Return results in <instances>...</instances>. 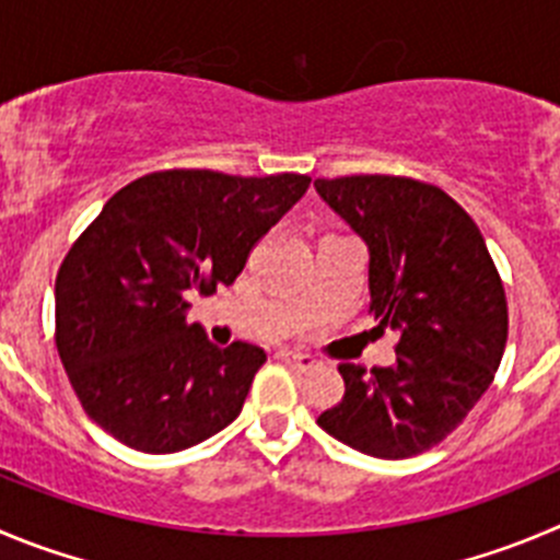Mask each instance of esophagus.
I'll list each match as a JSON object with an SVG mask.
<instances>
[{
    "label": "esophagus",
    "instance_id": "esophagus-1",
    "mask_svg": "<svg viewBox=\"0 0 560 560\" xmlns=\"http://www.w3.org/2000/svg\"><path fill=\"white\" fill-rule=\"evenodd\" d=\"M276 357H279L284 364H290V368L304 370V373L317 364L315 357H310V353H301V351H292V348H281V351L276 353Z\"/></svg>",
    "mask_w": 560,
    "mask_h": 560
}]
</instances>
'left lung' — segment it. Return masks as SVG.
Returning a JSON list of instances; mask_svg holds the SVG:
<instances>
[{
  "instance_id": "left-lung-1",
  "label": "left lung",
  "mask_w": 560,
  "mask_h": 560,
  "mask_svg": "<svg viewBox=\"0 0 560 560\" xmlns=\"http://www.w3.org/2000/svg\"><path fill=\"white\" fill-rule=\"evenodd\" d=\"M370 250V312L398 334L392 368L339 364L345 395L317 425L375 458H409L456 431L494 381L505 290L483 234L439 187L406 176L315 179Z\"/></svg>"
}]
</instances>
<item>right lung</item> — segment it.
I'll list each match as a JSON object with an SVG mask.
<instances>
[{
	"mask_svg": "<svg viewBox=\"0 0 560 560\" xmlns=\"http://www.w3.org/2000/svg\"><path fill=\"white\" fill-rule=\"evenodd\" d=\"M310 176L156 171L115 192L62 259L55 342L82 409L140 453H176L243 411L265 351L218 348L187 323V292H215Z\"/></svg>",
	"mask_w": 560,
	"mask_h": 560,
	"instance_id": "1",
	"label": "right lung"
}]
</instances>
